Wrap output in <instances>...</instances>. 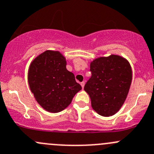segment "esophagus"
<instances>
[{
	"label": "esophagus",
	"mask_w": 154,
	"mask_h": 154,
	"mask_svg": "<svg viewBox=\"0 0 154 154\" xmlns=\"http://www.w3.org/2000/svg\"><path fill=\"white\" fill-rule=\"evenodd\" d=\"M80 85H81V86H82V88H84V86H85V82H82L81 83H80Z\"/></svg>",
	"instance_id": "1"
}]
</instances>
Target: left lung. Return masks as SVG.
I'll return each mask as SVG.
<instances>
[{
    "label": "left lung",
    "mask_w": 154,
    "mask_h": 154,
    "mask_svg": "<svg viewBox=\"0 0 154 154\" xmlns=\"http://www.w3.org/2000/svg\"><path fill=\"white\" fill-rule=\"evenodd\" d=\"M91 77L84 86L93 109L109 117L120 110L132 82V68L127 59L119 55L100 57L90 63Z\"/></svg>",
    "instance_id": "left-lung-1"
}]
</instances>
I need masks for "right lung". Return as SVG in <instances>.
I'll return each mask as SVG.
<instances>
[{"label": "right lung", "mask_w": 154, "mask_h": 154, "mask_svg": "<svg viewBox=\"0 0 154 154\" xmlns=\"http://www.w3.org/2000/svg\"><path fill=\"white\" fill-rule=\"evenodd\" d=\"M66 57L48 50L37 56L28 69V83L37 103L49 112H59L69 106L82 89L74 74L66 69Z\"/></svg>", "instance_id": "1"}]
</instances>
